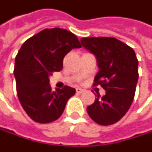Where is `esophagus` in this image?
<instances>
[{"instance_id": "esophagus-1", "label": "esophagus", "mask_w": 152, "mask_h": 152, "mask_svg": "<svg viewBox=\"0 0 152 152\" xmlns=\"http://www.w3.org/2000/svg\"><path fill=\"white\" fill-rule=\"evenodd\" d=\"M83 92H84V90H83L82 88H80V87H77V88H76V93L81 94V93H83Z\"/></svg>"}]
</instances>
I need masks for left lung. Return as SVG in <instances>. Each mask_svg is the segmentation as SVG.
Masks as SVG:
<instances>
[{"mask_svg":"<svg viewBox=\"0 0 152 152\" xmlns=\"http://www.w3.org/2000/svg\"><path fill=\"white\" fill-rule=\"evenodd\" d=\"M81 45L94 53L99 72L94 86L106 91L98 94L86 107L90 118L96 124L107 126L117 123L128 112L135 97L138 80V60L134 50L115 37H83Z\"/></svg>","mask_w":152,"mask_h":152,"instance_id":"left-lung-1","label":"left lung"}]
</instances>
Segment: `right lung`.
I'll list each match as a JSON object with an SVG mask.
<instances>
[{
    "mask_svg": "<svg viewBox=\"0 0 152 152\" xmlns=\"http://www.w3.org/2000/svg\"><path fill=\"white\" fill-rule=\"evenodd\" d=\"M78 37L66 29L45 28L27 39L15 61L16 93L20 103L36 123L49 124L58 119L75 89L65 86L51 90L49 76L63 68V59L74 48H80Z\"/></svg>",
    "mask_w": 152,
    "mask_h": 152,
    "instance_id": "right-lung-1",
    "label": "right lung"
}]
</instances>
